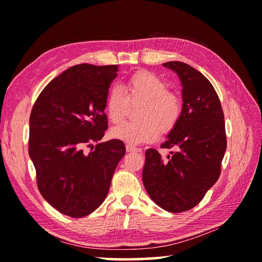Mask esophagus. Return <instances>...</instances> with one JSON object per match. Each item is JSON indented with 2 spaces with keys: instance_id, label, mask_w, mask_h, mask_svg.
<instances>
[{
  "instance_id": "1",
  "label": "esophagus",
  "mask_w": 262,
  "mask_h": 262,
  "mask_svg": "<svg viewBox=\"0 0 262 262\" xmlns=\"http://www.w3.org/2000/svg\"><path fill=\"white\" fill-rule=\"evenodd\" d=\"M126 151L127 152H141L142 149L136 147V146H133V145H127L126 146Z\"/></svg>"
}]
</instances>
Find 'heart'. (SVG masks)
I'll return each mask as SVG.
<instances>
[{"label": "heart", "instance_id": "heart-1", "mask_svg": "<svg viewBox=\"0 0 262 262\" xmlns=\"http://www.w3.org/2000/svg\"><path fill=\"white\" fill-rule=\"evenodd\" d=\"M128 101H142L136 114L138 120L114 127L110 135L115 140L128 144L152 142L160 132H170L180 119V99L169 92L168 84L152 72L138 71L128 77L122 90H110L105 99V111L111 122L118 124L124 119Z\"/></svg>", "mask_w": 262, "mask_h": 262}]
</instances>
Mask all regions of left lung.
<instances>
[{"instance_id":"8db88e82","label":"left lung","mask_w":262,"mask_h":262,"mask_svg":"<svg viewBox=\"0 0 262 262\" xmlns=\"http://www.w3.org/2000/svg\"><path fill=\"white\" fill-rule=\"evenodd\" d=\"M182 86V110L161 147L174 148L162 159L154 148L145 153L143 183L153 202L170 213L189 210L215 185L226 151L223 109L206 77L182 62H168Z\"/></svg>"}]
</instances>
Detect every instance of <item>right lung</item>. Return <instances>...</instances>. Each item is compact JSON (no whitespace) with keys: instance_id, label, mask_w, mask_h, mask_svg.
Wrapping results in <instances>:
<instances>
[{"instance_id":"add662e5","label":"right lung","mask_w":262,"mask_h":262,"mask_svg":"<svg viewBox=\"0 0 262 262\" xmlns=\"http://www.w3.org/2000/svg\"><path fill=\"white\" fill-rule=\"evenodd\" d=\"M117 72L118 65L72 66L48 83L31 110L29 157L38 189L49 205L74 219L103 203L126 153L119 140L99 143L108 128L105 99ZM94 141L91 152H82Z\"/></svg>"}]
</instances>
